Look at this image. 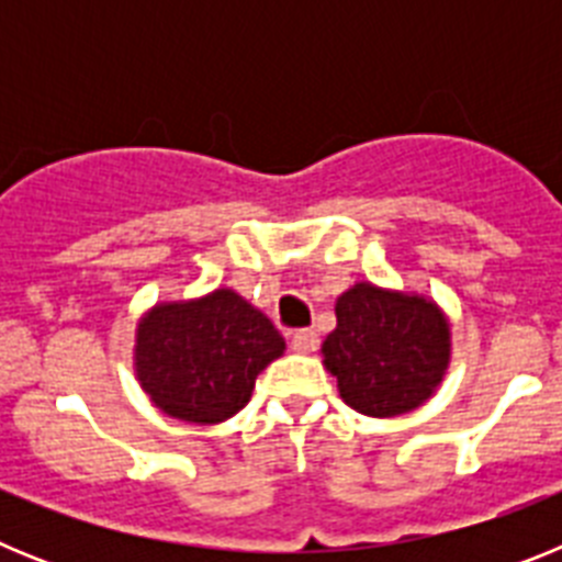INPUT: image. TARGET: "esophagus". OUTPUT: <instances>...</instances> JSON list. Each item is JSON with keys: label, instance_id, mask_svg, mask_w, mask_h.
I'll use <instances>...</instances> for the list:
<instances>
[{"label": "esophagus", "instance_id": "34e87169", "mask_svg": "<svg viewBox=\"0 0 562 562\" xmlns=\"http://www.w3.org/2000/svg\"><path fill=\"white\" fill-rule=\"evenodd\" d=\"M317 335L312 329H297L295 335H292V349L297 351V355H312V351L317 349Z\"/></svg>", "mask_w": 562, "mask_h": 562}]
</instances>
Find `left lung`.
<instances>
[{
    "mask_svg": "<svg viewBox=\"0 0 562 562\" xmlns=\"http://www.w3.org/2000/svg\"><path fill=\"white\" fill-rule=\"evenodd\" d=\"M337 326L321 346L340 400L362 416L416 411L450 369L453 331L434 297L357 281L335 304Z\"/></svg>",
    "mask_w": 562,
    "mask_h": 562,
    "instance_id": "left-lung-1",
    "label": "left lung"
}]
</instances>
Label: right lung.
<instances>
[{
  "instance_id": "add662e5",
  "label": "right lung",
  "mask_w": 562,
  "mask_h": 562,
  "mask_svg": "<svg viewBox=\"0 0 562 562\" xmlns=\"http://www.w3.org/2000/svg\"><path fill=\"white\" fill-rule=\"evenodd\" d=\"M284 349L265 312L220 286L143 312L132 360L154 408L191 425H220L245 408L256 376Z\"/></svg>"
}]
</instances>
